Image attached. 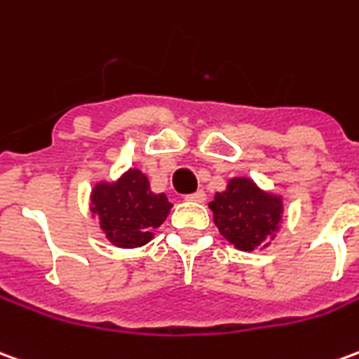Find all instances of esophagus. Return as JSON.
Masks as SVG:
<instances>
[{"label":"esophagus","mask_w":359,"mask_h":359,"mask_svg":"<svg viewBox=\"0 0 359 359\" xmlns=\"http://www.w3.org/2000/svg\"><path fill=\"white\" fill-rule=\"evenodd\" d=\"M187 200H190V202H204L205 200V192L204 190H196V192H192V194H187Z\"/></svg>","instance_id":"34e87169"}]
</instances>
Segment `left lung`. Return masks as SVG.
<instances>
[{
	"label": "left lung",
	"instance_id": "obj_1",
	"mask_svg": "<svg viewBox=\"0 0 359 359\" xmlns=\"http://www.w3.org/2000/svg\"><path fill=\"white\" fill-rule=\"evenodd\" d=\"M217 229L241 250L266 247L282 219V198L264 192L250 179H233L210 204Z\"/></svg>",
	"mask_w": 359,
	"mask_h": 359
}]
</instances>
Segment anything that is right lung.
Wrapping results in <instances>:
<instances>
[{
  "instance_id": "obj_1",
  "label": "right lung",
  "mask_w": 359,
  "mask_h": 359,
  "mask_svg": "<svg viewBox=\"0 0 359 359\" xmlns=\"http://www.w3.org/2000/svg\"><path fill=\"white\" fill-rule=\"evenodd\" d=\"M91 204L107 239L122 249L149 243L172 205L165 194L151 192L147 177L137 169H130L118 182L97 184Z\"/></svg>"
}]
</instances>
